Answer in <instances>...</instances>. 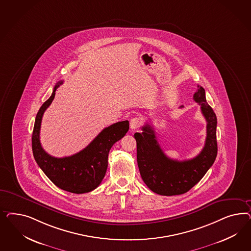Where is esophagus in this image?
<instances>
[{
	"instance_id": "esophagus-1",
	"label": "esophagus",
	"mask_w": 251,
	"mask_h": 251,
	"mask_svg": "<svg viewBox=\"0 0 251 251\" xmlns=\"http://www.w3.org/2000/svg\"><path fill=\"white\" fill-rule=\"evenodd\" d=\"M141 125H142V120L138 117L131 119L130 122H129V127L131 129H139Z\"/></svg>"
}]
</instances>
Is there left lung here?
Returning a JSON list of instances; mask_svg holds the SVG:
<instances>
[{"label": "left lung", "instance_id": "obj_1", "mask_svg": "<svg viewBox=\"0 0 251 251\" xmlns=\"http://www.w3.org/2000/svg\"><path fill=\"white\" fill-rule=\"evenodd\" d=\"M193 99L201 105V113L207 122L205 145L194 158L177 161L167 157L149 124L142 128L143 132L134 134L141 176L146 186L159 195L173 196L186 193L203 177L216 158V115L206 101L204 88L199 84Z\"/></svg>", "mask_w": 251, "mask_h": 251}]
</instances>
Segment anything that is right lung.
I'll return each mask as SVG.
<instances>
[{
    "instance_id": "add662e5",
    "label": "right lung",
    "mask_w": 251,
    "mask_h": 251,
    "mask_svg": "<svg viewBox=\"0 0 251 251\" xmlns=\"http://www.w3.org/2000/svg\"><path fill=\"white\" fill-rule=\"evenodd\" d=\"M62 84L58 82L50 98L40 106L32 134V150L38 167L58 188L81 194L97 189L106 175L108 152L116 142L129 130V122H117L103 129L84 149L71 156L57 158L42 148L39 131L42 117L51 104L55 91Z\"/></svg>"
}]
</instances>
